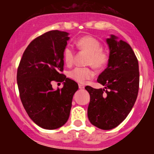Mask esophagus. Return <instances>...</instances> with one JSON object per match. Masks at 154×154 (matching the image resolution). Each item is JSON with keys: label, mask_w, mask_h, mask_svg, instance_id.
<instances>
[{"label": "esophagus", "mask_w": 154, "mask_h": 154, "mask_svg": "<svg viewBox=\"0 0 154 154\" xmlns=\"http://www.w3.org/2000/svg\"><path fill=\"white\" fill-rule=\"evenodd\" d=\"M84 86L82 84H79V88H80V89H83V88H84Z\"/></svg>", "instance_id": "34e87169"}]
</instances>
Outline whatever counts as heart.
I'll use <instances>...</instances> for the list:
<instances>
[{
  "instance_id": "obj_1",
  "label": "heart",
  "mask_w": 154,
  "mask_h": 154,
  "mask_svg": "<svg viewBox=\"0 0 154 154\" xmlns=\"http://www.w3.org/2000/svg\"><path fill=\"white\" fill-rule=\"evenodd\" d=\"M77 48L88 54V64L96 68H103L108 62V55L101 49V44L95 38L89 35L81 37L75 42ZM74 52L72 48L67 45L63 51V59L66 64L70 66L74 61ZM94 76V71L90 68L76 67L68 72V77L72 80L83 83Z\"/></svg>"
}]
</instances>
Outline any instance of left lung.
<instances>
[{
    "label": "left lung",
    "instance_id": "1",
    "mask_svg": "<svg viewBox=\"0 0 154 154\" xmlns=\"http://www.w3.org/2000/svg\"><path fill=\"white\" fill-rule=\"evenodd\" d=\"M106 41L109 49L108 65L97 80L105 87L85 88L90 95L88 120L101 130H111L125 120L134 106L139 71L138 60L128 43L115 35Z\"/></svg>",
    "mask_w": 154,
    "mask_h": 154
}]
</instances>
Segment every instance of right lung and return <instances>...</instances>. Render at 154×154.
I'll list each match as a JSON object with an SVG mask.
<instances>
[{"mask_svg":"<svg viewBox=\"0 0 154 154\" xmlns=\"http://www.w3.org/2000/svg\"><path fill=\"white\" fill-rule=\"evenodd\" d=\"M69 33L48 31L32 40L23 54L17 71L20 98L31 120L46 130H55L67 122L72 98L78 89L63 71V51ZM63 82L54 90L51 82Z\"/></svg>","mask_w":154,"mask_h":154,"instance_id":"add662e5","label":"right lung"}]
</instances>
